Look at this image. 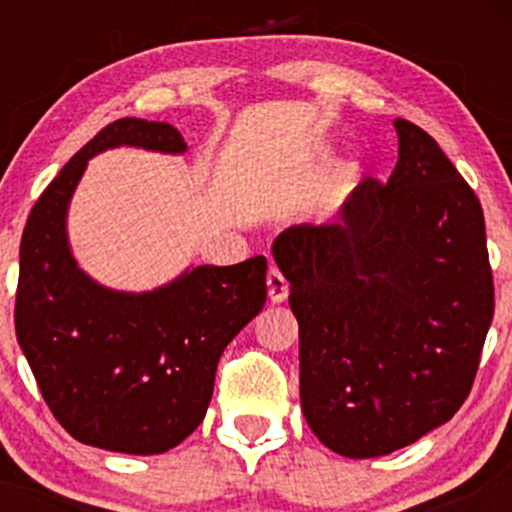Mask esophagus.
<instances>
[{
	"label": "esophagus",
	"mask_w": 512,
	"mask_h": 512,
	"mask_svg": "<svg viewBox=\"0 0 512 512\" xmlns=\"http://www.w3.org/2000/svg\"><path fill=\"white\" fill-rule=\"evenodd\" d=\"M267 291H269V301L272 303L286 301V296H289V281L284 279V274H281L276 267L269 269L267 274Z\"/></svg>",
	"instance_id": "esophagus-1"
}]
</instances>
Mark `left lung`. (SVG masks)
<instances>
[{
	"mask_svg": "<svg viewBox=\"0 0 512 512\" xmlns=\"http://www.w3.org/2000/svg\"><path fill=\"white\" fill-rule=\"evenodd\" d=\"M390 180L272 245L301 344V407L327 448L380 457L452 419L493 317L484 211L431 134L397 117Z\"/></svg>",
	"mask_w": 512,
	"mask_h": 512,
	"instance_id": "left-lung-1",
	"label": "left lung"
}]
</instances>
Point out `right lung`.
<instances>
[{
  "mask_svg": "<svg viewBox=\"0 0 512 512\" xmlns=\"http://www.w3.org/2000/svg\"><path fill=\"white\" fill-rule=\"evenodd\" d=\"M122 144L187 149L168 122L122 117L76 151L23 228L14 322L35 383L69 436L158 455L202 424L223 349L267 301V260L204 264L146 293L88 279L67 243L69 199L88 158Z\"/></svg>",
  "mask_w": 512,
  "mask_h": 512,
  "instance_id": "right-lung-1",
  "label": "right lung"
}]
</instances>
